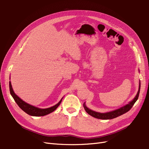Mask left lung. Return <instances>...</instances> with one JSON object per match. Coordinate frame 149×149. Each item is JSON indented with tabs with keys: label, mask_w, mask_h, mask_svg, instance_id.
I'll return each instance as SVG.
<instances>
[{
	"label": "left lung",
	"mask_w": 149,
	"mask_h": 149,
	"mask_svg": "<svg viewBox=\"0 0 149 149\" xmlns=\"http://www.w3.org/2000/svg\"><path fill=\"white\" fill-rule=\"evenodd\" d=\"M140 87H141V84L139 83V90L137 93V95H136V97L132 102H130L128 104L126 105L125 106L123 107L118 109H116V110L113 111L111 112L106 113H100L98 112H95L94 111L91 110V109L88 108L85 105V103L83 104L84 108H85V111L88 114H89V115L95 118L100 119H112L116 118L118 117V116H121L122 114H124V113L128 112L129 110H130V109L133 107L134 103L136 102V100L139 97V94L140 92Z\"/></svg>",
	"instance_id": "1"
}]
</instances>
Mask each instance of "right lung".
I'll list each match as a JSON object with an SVG mask.
<instances>
[{
	"label": "right lung",
	"mask_w": 149,
	"mask_h": 149,
	"mask_svg": "<svg viewBox=\"0 0 149 149\" xmlns=\"http://www.w3.org/2000/svg\"><path fill=\"white\" fill-rule=\"evenodd\" d=\"M10 85V94L12 95L15 101L16 102L17 105L21 108L22 110L26 113L27 114L30 115V116H43L45 115H47L52 112L54 111L55 109L57 108V107L60 105L61 103L62 99L57 103L56 105H54V107H52L49 108H46V109H41L37 107H35L34 106H32L31 105L28 104L26 102H25L23 101L22 99L19 97L17 95L15 94L14 93L13 90L11 82L9 83Z\"/></svg>",
	"instance_id": "1"
}]
</instances>
